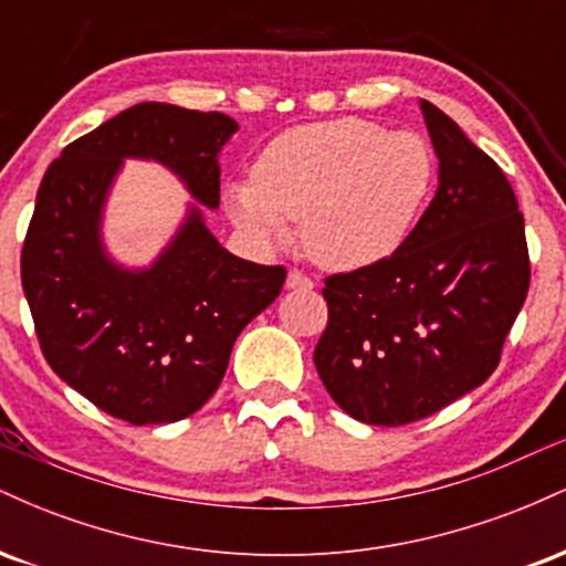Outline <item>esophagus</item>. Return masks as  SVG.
I'll use <instances>...</instances> for the list:
<instances>
[{
	"instance_id": "34e87169",
	"label": "esophagus",
	"mask_w": 566,
	"mask_h": 566,
	"mask_svg": "<svg viewBox=\"0 0 566 566\" xmlns=\"http://www.w3.org/2000/svg\"><path fill=\"white\" fill-rule=\"evenodd\" d=\"M287 287L290 290H311V287H314V282H311V279L305 274H301V271L292 269L287 274Z\"/></svg>"
}]
</instances>
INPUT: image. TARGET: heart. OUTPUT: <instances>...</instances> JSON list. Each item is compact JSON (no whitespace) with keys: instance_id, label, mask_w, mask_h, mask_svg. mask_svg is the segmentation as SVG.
<instances>
[{"instance_id":"obj_1","label":"heart","mask_w":566,"mask_h":566,"mask_svg":"<svg viewBox=\"0 0 566 566\" xmlns=\"http://www.w3.org/2000/svg\"><path fill=\"white\" fill-rule=\"evenodd\" d=\"M437 157L423 135L365 119L287 129L265 146L255 180L229 188L231 212L252 237L279 242L301 220L305 252L350 271L394 255L423 216Z\"/></svg>"}]
</instances>
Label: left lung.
Masks as SVG:
<instances>
[{
    "label": "left lung",
    "mask_w": 566,
    "mask_h": 566,
    "mask_svg": "<svg viewBox=\"0 0 566 566\" xmlns=\"http://www.w3.org/2000/svg\"><path fill=\"white\" fill-rule=\"evenodd\" d=\"M439 188L394 255L324 279L314 365L337 407L369 426L439 412L500 365L530 290L524 216L503 170L420 101Z\"/></svg>",
    "instance_id": "1"
}]
</instances>
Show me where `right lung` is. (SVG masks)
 Returning a JSON list of instances; mask_svg holds the SVG:
<instances>
[{
	"instance_id": "add662e5",
	"label": "right lung",
	"mask_w": 566,
	"mask_h": 566,
	"mask_svg": "<svg viewBox=\"0 0 566 566\" xmlns=\"http://www.w3.org/2000/svg\"><path fill=\"white\" fill-rule=\"evenodd\" d=\"M220 112L138 103L82 135L44 172L21 252L39 346L61 380L133 426L175 423L218 391L233 343L282 292L287 269L242 261L191 207L151 269L127 271L101 242L122 159L161 161L191 197L220 205Z\"/></svg>"
}]
</instances>
